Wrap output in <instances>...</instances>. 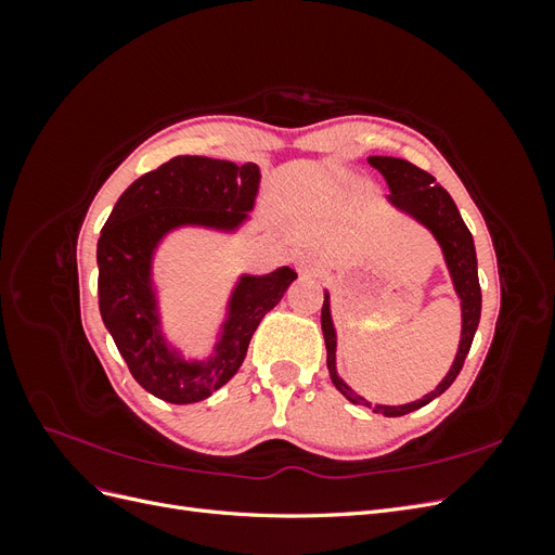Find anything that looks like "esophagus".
Listing matches in <instances>:
<instances>
[{"instance_id": "esophagus-1", "label": "esophagus", "mask_w": 555, "mask_h": 555, "mask_svg": "<svg viewBox=\"0 0 555 555\" xmlns=\"http://www.w3.org/2000/svg\"><path fill=\"white\" fill-rule=\"evenodd\" d=\"M317 266H319V261L312 255H298L296 257V268L300 273H314Z\"/></svg>"}]
</instances>
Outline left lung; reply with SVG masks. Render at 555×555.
I'll list each match as a JSON object with an SVG mask.
<instances>
[{"instance_id":"8db88e82","label":"left lung","mask_w":555,"mask_h":555,"mask_svg":"<svg viewBox=\"0 0 555 555\" xmlns=\"http://www.w3.org/2000/svg\"><path fill=\"white\" fill-rule=\"evenodd\" d=\"M367 164L377 169L386 184H389L391 194L386 196L393 208L400 212H405L418 224H424L435 241L440 243L442 255L449 268V275L453 282V289H456V296L461 298V319H463V328H461V343L456 359H453L447 377L435 386L430 393H426L422 400L408 402V405H375L367 402L363 396L354 393L345 384V379L338 375V367H335V347H338V335H335V326L331 319V296L324 292V306H322V331H324V343H326V365L331 373V382L335 384L347 400L354 402V405H367L375 412L384 416H402L410 414L418 408L428 405L430 400L442 396L453 379L459 377L461 367L465 363V357L469 347H473L475 333L479 326V317H481V287H479V275H477V251H475V241L473 233L465 227L463 217L453 204V198L444 188H440L435 178L426 171L418 169V166L398 159V157H367Z\"/></svg>"}]
</instances>
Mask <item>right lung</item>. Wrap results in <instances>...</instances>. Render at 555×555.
<instances>
[{"label": "right lung", "instance_id": "obj_1", "mask_svg": "<svg viewBox=\"0 0 555 555\" xmlns=\"http://www.w3.org/2000/svg\"><path fill=\"white\" fill-rule=\"evenodd\" d=\"M259 166L210 157H173L133 180L96 243L99 312L129 373L147 393L173 405L198 402L224 386L245 361L251 335L296 280L282 266L268 275H241L208 359H184L162 331L153 282L159 243L182 227L233 233L249 220Z\"/></svg>", "mask_w": 555, "mask_h": 555}]
</instances>
